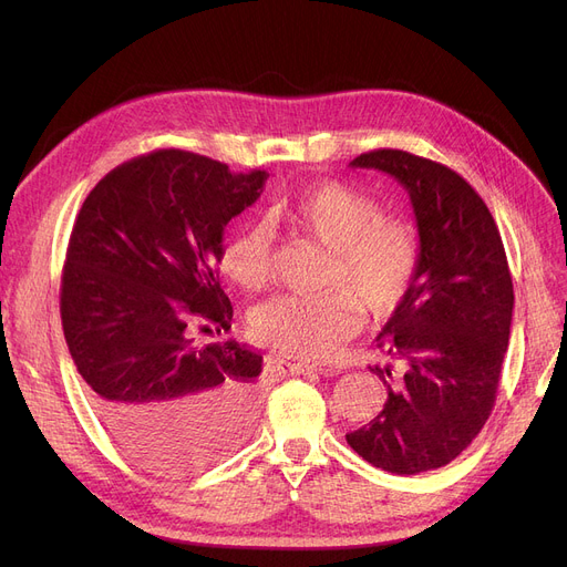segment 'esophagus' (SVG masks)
Masks as SVG:
<instances>
[{"instance_id":"obj_1","label":"esophagus","mask_w":567,"mask_h":567,"mask_svg":"<svg viewBox=\"0 0 567 567\" xmlns=\"http://www.w3.org/2000/svg\"><path fill=\"white\" fill-rule=\"evenodd\" d=\"M282 363L287 365V370H289L291 374H310V372H317V374H333V370L315 365V363H303V361H293V363L282 361Z\"/></svg>"}]
</instances>
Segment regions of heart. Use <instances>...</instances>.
<instances>
[{
    "instance_id": "1",
    "label": "heart",
    "mask_w": 567,
    "mask_h": 567,
    "mask_svg": "<svg viewBox=\"0 0 567 567\" xmlns=\"http://www.w3.org/2000/svg\"><path fill=\"white\" fill-rule=\"evenodd\" d=\"M271 218L331 250L321 296H278L250 312L255 342L301 359L329 355L361 321L395 312L419 278L423 241L413 220L383 216L379 202L342 182L310 186L271 208ZM223 276L241 291L271 280L274 241L264 225L238 227L220 248Z\"/></svg>"
}]
</instances>
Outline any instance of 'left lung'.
<instances>
[{
    "mask_svg": "<svg viewBox=\"0 0 567 567\" xmlns=\"http://www.w3.org/2000/svg\"><path fill=\"white\" fill-rule=\"evenodd\" d=\"M349 165L391 174L409 193L423 257L406 301L377 336L398 363L372 368L389 398L347 443L377 468L415 475L453 462L489 419L511 340L513 278L487 204L457 172L400 148Z\"/></svg>",
    "mask_w": 567,
    "mask_h": 567,
    "instance_id": "left-lung-1",
    "label": "left lung"
}]
</instances>
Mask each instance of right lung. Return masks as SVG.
Masks as SVG:
<instances>
[{"instance_id": "1", "label": "right lung", "mask_w": 567, "mask_h": 567, "mask_svg": "<svg viewBox=\"0 0 567 567\" xmlns=\"http://www.w3.org/2000/svg\"><path fill=\"white\" fill-rule=\"evenodd\" d=\"M266 178L163 148L103 176L73 225L64 338L105 430L154 468L212 464L257 423L261 355L236 340L199 347L193 326L229 331L223 234Z\"/></svg>"}]
</instances>
